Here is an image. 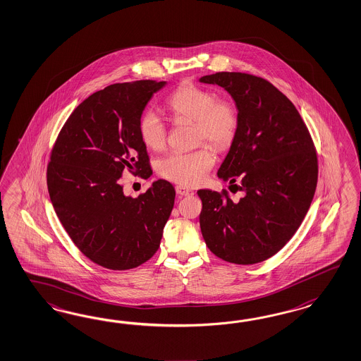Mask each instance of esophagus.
<instances>
[{
  "label": "esophagus",
  "instance_id": "34e87169",
  "mask_svg": "<svg viewBox=\"0 0 361 361\" xmlns=\"http://www.w3.org/2000/svg\"><path fill=\"white\" fill-rule=\"evenodd\" d=\"M176 194L180 196H187V195H192L194 192H192V190H190V188H185L183 185H176Z\"/></svg>",
  "mask_w": 361,
  "mask_h": 361
}]
</instances>
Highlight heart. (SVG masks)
<instances>
[{"instance_id":"b5f03b06","label":"heart","mask_w":361,"mask_h":361,"mask_svg":"<svg viewBox=\"0 0 361 361\" xmlns=\"http://www.w3.org/2000/svg\"><path fill=\"white\" fill-rule=\"evenodd\" d=\"M167 106L176 120L194 123L196 144L204 142L216 149H226L232 144L237 128L238 112L229 100H217L216 93L185 84L178 88ZM140 134L144 144L155 152L165 147L167 126L155 111L147 109L140 118ZM215 164L212 150L203 145L190 153H171L158 164L159 174L178 185H200Z\"/></svg>"}]
</instances>
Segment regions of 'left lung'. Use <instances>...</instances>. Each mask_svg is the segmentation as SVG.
<instances>
[{"instance_id":"left-lung-1","label":"left lung","mask_w":361,"mask_h":361,"mask_svg":"<svg viewBox=\"0 0 361 361\" xmlns=\"http://www.w3.org/2000/svg\"><path fill=\"white\" fill-rule=\"evenodd\" d=\"M200 82L224 88L238 112V128L217 170L244 192L199 190L202 235L221 259L252 265L274 256L294 236L309 211L318 180V158L297 108L268 80L216 73Z\"/></svg>"}]
</instances>
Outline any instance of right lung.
<instances>
[{
  "label": "right lung",
  "mask_w": 361,
  "mask_h": 361,
  "mask_svg": "<svg viewBox=\"0 0 361 361\" xmlns=\"http://www.w3.org/2000/svg\"><path fill=\"white\" fill-rule=\"evenodd\" d=\"M166 82H117L85 99L63 126L47 167V187L63 227L85 257L103 268L140 267L158 250L176 190L153 182L126 196L125 169L153 174L140 134L146 104Z\"/></svg>",
  "instance_id": "1"
}]
</instances>
